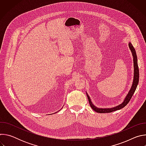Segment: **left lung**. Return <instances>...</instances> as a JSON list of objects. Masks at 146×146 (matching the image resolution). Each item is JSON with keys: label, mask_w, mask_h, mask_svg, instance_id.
I'll return each mask as SVG.
<instances>
[{"label": "left lung", "mask_w": 146, "mask_h": 146, "mask_svg": "<svg viewBox=\"0 0 146 146\" xmlns=\"http://www.w3.org/2000/svg\"><path fill=\"white\" fill-rule=\"evenodd\" d=\"M129 47L131 51V52L132 54V56L133 58V66H134L133 81V83H132V85L131 90H129V91L128 94H127V95L126 96L125 98L124 99L123 102L121 104H120V105H119L118 106H117L116 107L112 108H107V109L98 108L96 107L94 105H93L92 101L91 100L90 97L89 96L88 94L86 92L90 106L95 111H96L97 113H111V112L118 110H120L127 105V104L129 103V102L130 101L131 99L132 98L133 94L135 93V90H136L137 84H138L139 80V67H138V64H137V55H136V51H135L133 46H132V44L131 43H129Z\"/></svg>", "instance_id": "8db88e82"}]
</instances>
